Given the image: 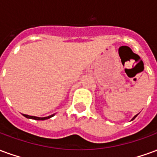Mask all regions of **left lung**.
<instances>
[{
  "instance_id": "left-lung-1",
  "label": "left lung",
  "mask_w": 157,
  "mask_h": 157,
  "mask_svg": "<svg viewBox=\"0 0 157 157\" xmlns=\"http://www.w3.org/2000/svg\"><path fill=\"white\" fill-rule=\"evenodd\" d=\"M137 115H138V114H136V115H135V117H134V118H132L131 120H134V119H135V118H136V117H137Z\"/></svg>"
}]
</instances>
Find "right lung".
<instances>
[{
    "label": "right lung",
    "instance_id": "obj_1",
    "mask_svg": "<svg viewBox=\"0 0 157 157\" xmlns=\"http://www.w3.org/2000/svg\"><path fill=\"white\" fill-rule=\"evenodd\" d=\"M55 114H52V115H49L48 117H44V118H39V117H35V116H30L27 115V114H23L24 117H26L27 118H31V119H35V120H45V119H48V118H52Z\"/></svg>",
    "mask_w": 157,
    "mask_h": 157
}]
</instances>
